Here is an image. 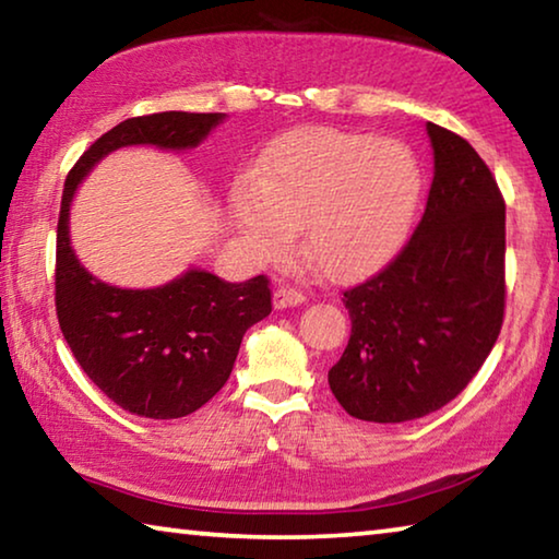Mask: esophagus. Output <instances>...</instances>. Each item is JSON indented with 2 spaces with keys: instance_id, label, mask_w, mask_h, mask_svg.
Wrapping results in <instances>:
<instances>
[{
  "instance_id": "34e87169",
  "label": "esophagus",
  "mask_w": 559,
  "mask_h": 559,
  "mask_svg": "<svg viewBox=\"0 0 559 559\" xmlns=\"http://www.w3.org/2000/svg\"><path fill=\"white\" fill-rule=\"evenodd\" d=\"M306 302V293L290 286H281L276 293H273V306L276 308H290V306H300Z\"/></svg>"
}]
</instances>
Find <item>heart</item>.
Wrapping results in <instances>:
<instances>
[{"label":"heart","mask_w":559,"mask_h":559,"mask_svg":"<svg viewBox=\"0 0 559 559\" xmlns=\"http://www.w3.org/2000/svg\"><path fill=\"white\" fill-rule=\"evenodd\" d=\"M419 194L421 165L402 140L316 128L278 140L261 177H236L229 210L253 259H283L302 226L306 257L347 278L394 257Z\"/></svg>","instance_id":"b5f03b06"}]
</instances>
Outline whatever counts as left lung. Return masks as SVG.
<instances>
[{
    "mask_svg": "<svg viewBox=\"0 0 559 559\" xmlns=\"http://www.w3.org/2000/svg\"><path fill=\"white\" fill-rule=\"evenodd\" d=\"M433 179L402 251L343 293L353 320L328 382L355 419L400 424L466 390L506 313V202L480 155L427 122Z\"/></svg>",
    "mask_w": 559,
    "mask_h": 559,
    "instance_id": "1",
    "label": "left lung"
}]
</instances>
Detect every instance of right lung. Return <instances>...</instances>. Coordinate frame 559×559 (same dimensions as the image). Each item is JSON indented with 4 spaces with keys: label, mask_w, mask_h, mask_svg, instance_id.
I'll use <instances>...</instances> for the list:
<instances>
[{
    "label": "right lung",
    "mask_w": 559,
    "mask_h": 559,
    "mask_svg": "<svg viewBox=\"0 0 559 559\" xmlns=\"http://www.w3.org/2000/svg\"><path fill=\"white\" fill-rule=\"evenodd\" d=\"M224 112L167 110L128 118L100 135L63 185L56 226V316L73 357L93 384L122 409L147 419H179L200 409L229 380L241 337L271 313L266 276L226 283L189 269L159 288L108 286L71 249L75 187L118 147H197Z\"/></svg>",
    "instance_id": "add662e5"
}]
</instances>
